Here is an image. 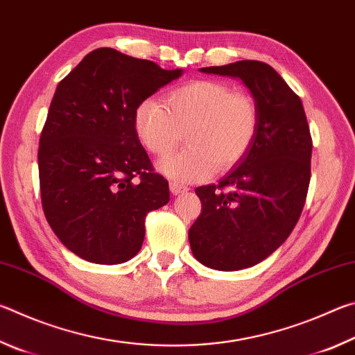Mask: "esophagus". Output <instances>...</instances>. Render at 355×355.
Segmentation results:
<instances>
[{
  "label": "esophagus",
  "mask_w": 355,
  "mask_h": 355,
  "mask_svg": "<svg viewBox=\"0 0 355 355\" xmlns=\"http://www.w3.org/2000/svg\"><path fill=\"white\" fill-rule=\"evenodd\" d=\"M171 192L173 196H177V194H182V192H186L188 191L189 188L188 186H184V184H180V183H177V182H171Z\"/></svg>",
  "instance_id": "esophagus-1"
}]
</instances>
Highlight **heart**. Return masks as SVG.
<instances>
[{"mask_svg":"<svg viewBox=\"0 0 355 355\" xmlns=\"http://www.w3.org/2000/svg\"><path fill=\"white\" fill-rule=\"evenodd\" d=\"M136 135L150 153L164 158L184 139L188 147L159 163L178 182H197L241 161L254 144L258 110L249 95L230 84L196 80L172 89L166 106L142 100L135 112Z\"/></svg>","mask_w":355,"mask_h":355,"instance_id":"heart-1","label":"heart"}]
</instances>
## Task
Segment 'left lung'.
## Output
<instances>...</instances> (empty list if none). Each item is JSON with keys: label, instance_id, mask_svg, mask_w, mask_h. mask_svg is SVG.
<instances>
[{"label": "left lung", "instance_id": "obj_1", "mask_svg": "<svg viewBox=\"0 0 355 355\" xmlns=\"http://www.w3.org/2000/svg\"><path fill=\"white\" fill-rule=\"evenodd\" d=\"M200 71L241 80L258 110L257 136L244 158L218 184L196 189L202 213L189 228L197 261L239 271L277 250L297 224L313 146L302 101L271 65L238 61Z\"/></svg>", "mask_w": 355, "mask_h": 355}]
</instances>
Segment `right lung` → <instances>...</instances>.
<instances>
[{"instance_id":"1","label":"right lung","mask_w":355,"mask_h":355,"mask_svg":"<svg viewBox=\"0 0 355 355\" xmlns=\"http://www.w3.org/2000/svg\"><path fill=\"white\" fill-rule=\"evenodd\" d=\"M182 75L97 48L58 84L39 142L42 207L55 235L83 260H131L147 213L169 202V183L153 172L135 112Z\"/></svg>"}]
</instances>
